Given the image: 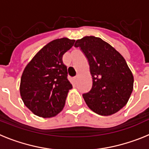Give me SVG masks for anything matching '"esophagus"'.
<instances>
[{"mask_svg": "<svg viewBox=\"0 0 149 149\" xmlns=\"http://www.w3.org/2000/svg\"><path fill=\"white\" fill-rule=\"evenodd\" d=\"M77 79H78V75L75 76V77H74V81H77Z\"/></svg>", "mask_w": 149, "mask_h": 149, "instance_id": "esophagus-1", "label": "esophagus"}]
</instances>
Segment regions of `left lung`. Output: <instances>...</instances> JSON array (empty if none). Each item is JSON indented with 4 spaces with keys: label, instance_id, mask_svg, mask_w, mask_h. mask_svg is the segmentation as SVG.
I'll return each instance as SVG.
<instances>
[{
    "label": "left lung",
    "instance_id": "left-lung-1",
    "mask_svg": "<svg viewBox=\"0 0 149 149\" xmlns=\"http://www.w3.org/2000/svg\"><path fill=\"white\" fill-rule=\"evenodd\" d=\"M87 58L93 78L89 93L83 94L89 109L110 116L127 103L134 89V76L123 56L101 38L84 36L76 41Z\"/></svg>",
    "mask_w": 149,
    "mask_h": 149
}]
</instances>
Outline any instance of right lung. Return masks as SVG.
I'll return each mask as SVG.
<instances>
[{"label":"right lung","instance_id":"right-lung-1","mask_svg":"<svg viewBox=\"0 0 149 149\" xmlns=\"http://www.w3.org/2000/svg\"><path fill=\"white\" fill-rule=\"evenodd\" d=\"M75 40L61 38L51 41L26 65L20 84L24 104L33 113L51 118L62 111L72 85L67 79L63 56Z\"/></svg>","mask_w":149,"mask_h":149}]
</instances>
